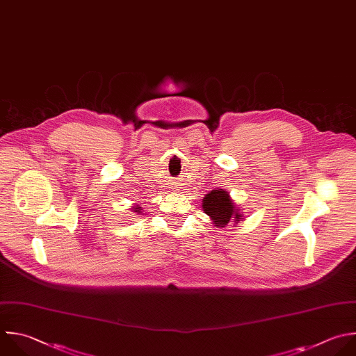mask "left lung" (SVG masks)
<instances>
[{"label": "left lung", "mask_w": 356, "mask_h": 356, "mask_svg": "<svg viewBox=\"0 0 356 356\" xmlns=\"http://www.w3.org/2000/svg\"><path fill=\"white\" fill-rule=\"evenodd\" d=\"M202 208L207 215H209L215 226H225L234 218V222H239L241 213L239 209H234L233 202L229 198V194L223 190H212L202 200Z\"/></svg>", "instance_id": "1"}]
</instances>
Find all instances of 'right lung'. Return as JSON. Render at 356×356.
I'll return each instance as SVG.
<instances>
[{
	"mask_svg": "<svg viewBox=\"0 0 356 356\" xmlns=\"http://www.w3.org/2000/svg\"><path fill=\"white\" fill-rule=\"evenodd\" d=\"M140 208H141V207H138V208H134V209H136L134 212H140Z\"/></svg>",
	"mask_w": 356,
	"mask_h": 356,
	"instance_id": "obj_1",
	"label": "right lung"
}]
</instances>
